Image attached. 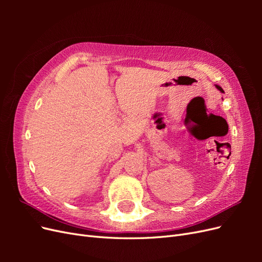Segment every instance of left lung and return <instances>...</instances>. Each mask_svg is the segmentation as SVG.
Returning a JSON list of instances; mask_svg holds the SVG:
<instances>
[{"mask_svg":"<svg viewBox=\"0 0 262 262\" xmlns=\"http://www.w3.org/2000/svg\"><path fill=\"white\" fill-rule=\"evenodd\" d=\"M216 89H217V90H220L222 93H224V91L222 90V87H221V86H217V85H216Z\"/></svg>","mask_w":262,"mask_h":262,"instance_id":"1","label":"left lung"}]
</instances>
